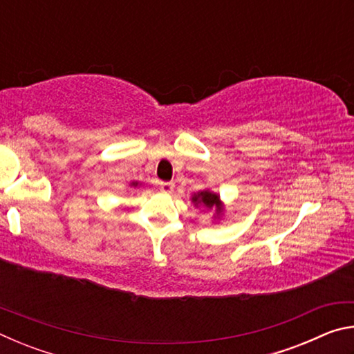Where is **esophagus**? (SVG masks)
Instances as JSON below:
<instances>
[{
  "label": "esophagus",
  "instance_id": "esophagus-1",
  "mask_svg": "<svg viewBox=\"0 0 354 354\" xmlns=\"http://www.w3.org/2000/svg\"><path fill=\"white\" fill-rule=\"evenodd\" d=\"M173 187H175V183H160V190H162L164 194H171Z\"/></svg>",
  "mask_w": 354,
  "mask_h": 354
}]
</instances>
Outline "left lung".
Returning a JSON list of instances; mask_svg holds the SVG:
<instances>
[{
    "mask_svg": "<svg viewBox=\"0 0 354 354\" xmlns=\"http://www.w3.org/2000/svg\"><path fill=\"white\" fill-rule=\"evenodd\" d=\"M192 203H194L195 206H205L206 209L215 207V214H217V217H220V215L223 214V205H221L220 196L211 190H200L198 194L192 196Z\"/></svg>",
    "mask_w": 354,
    "mask_h": 354,
    "instance_id": "1",
    "label": "left lung"
}]
</instances>
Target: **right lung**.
<instances>
[{"label": "right lung", "mask_w": 354, "mask_h": 354, "mask_svg": "<svg viewBox=\"0 0 354 354\" xmlns=\"http://www.w3.org/2000/svg\"><path fill=\"white\" fill-rule=\"evenodd\" d=\"M131 185H134V187H137V185H139V183L134 181V183H131Z\"/></svg>", "instance_id": "1"}]
</instances>
